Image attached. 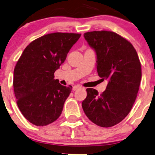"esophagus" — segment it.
Wrapping results in <instances>:
<instances>
[{
  "label": "esophagus",
  "mask_w": 155,
  "mask_h": 155,
  "mask_svg": "<svg viewBox=\"0 0 155 155\" xmlns=\"http://www.w3.org/2000/svg\"><path fill=\"white\" fill-rule=\"evenodd\" d=\"M80 88H81V87H80V86L76 85V86H74V87H73V90L74 91H76V90H79V89H80Z\"/></svg>",
  "instance_id": "1"
}]
</instances>
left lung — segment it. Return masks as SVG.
I'll return each mask as SVG.
<instances>
[{"instance_id":"1","label":"left lung","mask_w":155,"mask_h":155,"mask_svg":"<svg viewBox=\"0 0 155 155\" xmlns=\"http://www.w3.org/2000/svg\"><path fill=\"white\" fill-rule=\"evenodd\" d=\"M84 37L96 52L99 76L108 84L100 94L87 89L82 107L91 121L109 128L122 121L132 109L140 83L141 64L130 42L114 31H89Z\"/></svg>"}]
</instances>
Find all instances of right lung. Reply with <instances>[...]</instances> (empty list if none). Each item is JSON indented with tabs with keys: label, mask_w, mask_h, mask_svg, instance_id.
<instances>
[{
	"label": "right lung",
	"mask_w": 155,
	"mask_h": 155,
	"mask_svg": "<svg viewBox=\"0 0 155 155\" xmlns=\"http://www.w3.org/2000/svg\"><path fill=\"white\" fill-rule=\"evenodd\" d=\"M81 34H48L25 48L14 69L17 104L24 117L37 126L58 119L72 90L54 79V73Z\"/></svg>",
	"instance_id": "right-lung-1"
}]
</instances>
